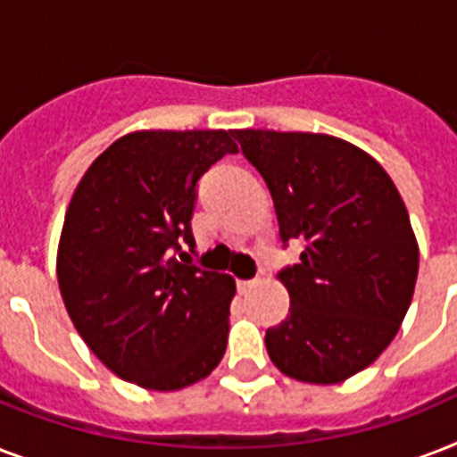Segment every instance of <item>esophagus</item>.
Segmentation results:
<instances>
[{
  "label": "esophagus",
  "mask_w": 457,
  "mask_h": 457,
  "mask_svg": "<svg viewBox=\"0 0 457 457\" xmlns=\"http://www.w3.org/2000/svg\"><path fill=\"white\" fill-rule=\"evenodd\" d=\"M256 285H258V279H237V289H239L242 294L251 292Z\"/></svg>",
  "instance_id": "34e87169"
}]
</instances>
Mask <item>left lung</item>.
Segmentation results:
<instances>
[{
  "instance_id": "left-lung-1",
  "label": "left lung",
  "mask_w": 457,
  "mask_h": 457,
  "mask_svg": "<svg viewBox=\"0 0 457 457\" xmlns=\"http://www.w3.org/2000/svg\"><path fill=\"white\" fill-rule=\"evenodd\" d=\"M270 189L282 242L303 239L278 278L289 315L265 332L270 361L299 382L337 384L379 358L418 279V242L382 165L339 137L235 130Z\"/></svg>"
}]
</instances>
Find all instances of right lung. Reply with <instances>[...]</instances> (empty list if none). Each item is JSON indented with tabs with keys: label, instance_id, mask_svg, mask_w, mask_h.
<instances>
[{
	"label": "right lung",
	"instance_id": "obj_1",
	"mask_svg": "<svg viewBox=\"0 0 457 457\" xmlns=\"http://www.w3.org/2000/svg\"><path fill=\"white\" fill-rule=\"evenodd\" d=\"M225 154H237L225 130L130 132L68 204L56 256L68 315L111 372L145 389H185L225 355L235 279L182 251H194L196 185Z\"/></svg>",
	"mask_w": 457,
	"mask_h": 457
}]
</instances>
